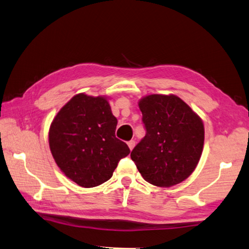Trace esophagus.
Listing matches in <instances>:
<instances>
[{
	"label": "esophagus",
	"instance_id": "obj_1",
	"mask_svg": "<svg viewBox=\"0 0 249 249\" xmlns=\"http://www.w3.org/2000/svg\"><path fill=\"white\" fill-rule=\"evenodd\" d=\"M127 144H128V147H129V150L131 151L135 147V145H136V141L135 140H130V141H128L127 142Z\"/></svg>",
	"mask_w": 249,
	"mask_h": 249
}]
</instances>
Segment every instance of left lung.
<instances>
[{"label":"left lung","instance_id":"1","mask_svg":"<svg viewBox=\"0 0 249 249\" xmlns=\"http://www.w3.org/2000/svg\"><path fill=\"white\" fill-rule=\"evenodd\" d=\"M138 105L146 134L131 151V160L152 185L171 187L183 182L202 154V120L173 94L146 95Z\"/></svg>","mask_w":249,"mask_h":249}]
</instances>
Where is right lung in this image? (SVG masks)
I'll return each instance as SVG.
<instances>
[{"label": "right lung", "instance_id": "obj_1", "mask_svg": "<svg viewBox=\"0 0 249 249\" xmlns=\"http://www.w3.org/2000/svg\"><path fill=\"white\" fill-rule=\"evenodd\" d=\"M116 124L108 97L75 95L49 128L50 151L61 171L81 187L107 182L118 162L130 153L115 137Z\"/></svg>", "mask_w": 249, "mask_h": 249}]
</instances>
